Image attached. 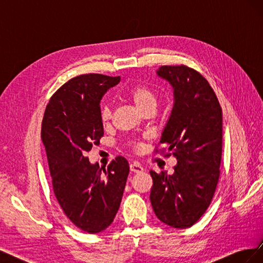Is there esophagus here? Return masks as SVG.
<instances>
[{"label":"esophagus","mask_w":263,"mask_h":263,"mask_svg":"<svg viewBox=\"0 0 263 263\" xmlns=\"http://www.w3.org/2000/svg\"><path fill=\"white\" fill-rule=\"evenodd\" d=\"M129 168H130V171L134 172V173H141L142 171H144V168H142V166L138 162L132 163L129 165Z\"/></svg>","instance_id":"1"}]
</instances>
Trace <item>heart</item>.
<instances>
[{
    "label": "heart",
    "mask_w": 263,
    "mask_h": 263,
    "mask_svg": "<svg viewBox=\"0 0 263 263\" xmlns=\"http://www.w3.org/2000/svg\"><path fill=\"white\" fill-rule=\"evenodd\" d=\"M126 97L128 98L140 112L148 109H155L157 105V94L146 84H135L129 86L125 91ZM112 117V112L108 106H104L101 110V121L103 124H107Z\"/></svg>",
    "instance_id": "heart-1"
}]
</instances>
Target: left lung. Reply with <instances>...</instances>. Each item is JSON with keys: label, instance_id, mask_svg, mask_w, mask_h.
Here are the masks:
<instances>
[{"label": "left lung", "instance_id": "1", "mask_svg": "<svg viewBox=\"0 0 263 263\" xmlns=\"http://www.w3.org/2000/svg\"><path fill=\"white\" fill-rule=\"evenodd\" d=\"M157 74L173 87V107L160 144L168 146L178 163L171 176L150 171V201L165 225L187 228L208 210L218 183L221 107L209 81L196 70L162 66Z\"/></svg>", "mask_w": 263, "mask_h": 263}]
</instances>
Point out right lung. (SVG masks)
I'll return each mask as SVG.
<instances>
[{
	"instance_id": "1",
	"label": "right lung",
	"mask_w": 263,
	"mask_h": 263,
	"mask_svg": "<svg viewBox=\"0 0 263 263\" xmlns=\"http://www.w3.org/2000/svg\"><path fill=\"white\" fill-rule=\"evenodd\" d=\"M119 80L99 73L72 78L52 95L43 118L42 140L53 193L67 217L90 234L113 222L129 173L124 157H117L107 169L86 157L104 135L100 102Z\"/></svg>"
}]
</instances>
